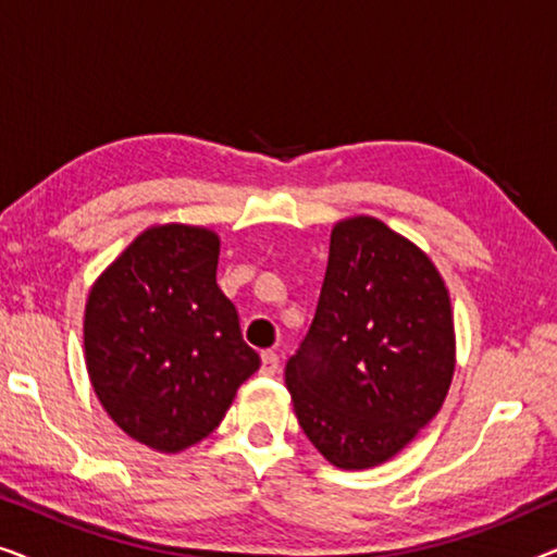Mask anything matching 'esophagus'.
Listing matches in <instances>:
<instances>
[{
    "label": "esophagus",
    "instance_id": "esophagus-1",
    "mask_svg": "<svg viewBox=\"0 0 557 557\" xmlns=\"http://www.w3.org/2000/svg\"><path fill=\"white\" fill-rule=\"evenodd\" d=\"M261 372L263 375H276L278 372V355L273 352V349L261 352Z\"/></svg>",
    "mask_w": 557,
    "mask_h": 557
}]
</instances>
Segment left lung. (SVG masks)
<instances>
[{
	"label": "left lung",
	"mask_w": 557,
	"mask_h": 557,
	"mask_svg": "<svg viewBox=\"0 0 557 557\" xmlns=\"http://www.w3.org/2000/svg\"><path fill=\"white\" fill-rule=\"evenodd\" d=\"M454 368L451 299L431 258L383 220H339L314 322L284 372L317 451L352 471L393 459L444 406Z\"/></svg>",
	"instance_id": "left-lung-1"
}]
</instances>
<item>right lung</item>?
Masks as SVG:
<instances>
[{
  "instance_id": "1",
  "label": "right lung",
  "mask_w": 557,
  "mask_h": 557,
  "mask_svg": "<svg viewBox=\"0 0 557 557\" xmlns=\"http://www.w3.org/2000/svg\"><path fill=\"white\" fill-rule=\"evenodd\" d=\"M220 238L151 225L90 286L83 347L90 385L121 431L162 454L210 436L261 368L220 292Z\"/></svg>"
}]
</instances>
